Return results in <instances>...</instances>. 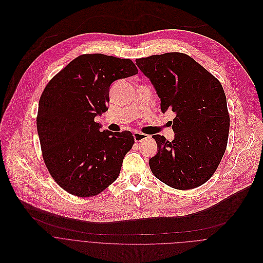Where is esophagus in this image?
Segmentation results:
<instances>
[{
    "label": "esophagus",
    "mask_w": 263,
    "mask_h": 263,
    "mask_svg": "<svg viewBox=\"0 0 263 263\" xmlns=\"http://www.w3.org/2000/svg\"><path fill=\"white\" fill-rule=\"evenodd\" d=\"M134 138H135L136 142H142V141L148 139V136L143 134V133H140V132H135L134 133Z\"/></svg>",
    "instance_id": "esophagus-1"
}]
</instances>
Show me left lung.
I'll return each mask as SVG.
<instances>
[{
    "instance_id": "left-lung-1",
    "label": "left lung",
    "mask_w": 263,
    "mask_h": 263,
    "mask_svg": "<svg viewBox=\"0 0 263 263\" xmlns=\"http://www.w3.org/2000/svg\"><path fill=\"white\" fill-rule=\"evenodd\" d=\"M161 98V109L176 114L172 142L153 135L156 155L149 160L153 175L177 190L205 183L225 153L230 117L220 81L182 52L136 59Z\"/></svg>"
}]
</instances>
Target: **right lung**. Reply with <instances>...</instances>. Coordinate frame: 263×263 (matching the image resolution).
<instances>
[{
    "label": "right lung",
    "mask_w": 263,
    "mask_h": 263,
    "mask_svg": "<svg viewBox=\"0 0 263 263\" xmlns=\"http://www.w3.org/2000/svg\"><path fill=\"white\" fill-rule=\"evenodd\" d=\"M138 73L130 59L85 54L45 86L36 118L42 157L54 180L67 193L100 194L119 176L135 139L130 132H99L95 116L108 111L109 89Z\"/></svg>",
    "instance_id": "obj_1"
}]
</instances>
